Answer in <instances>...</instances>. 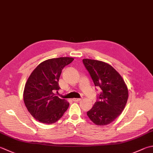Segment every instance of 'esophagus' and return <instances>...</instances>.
<instances>
[{
    "label": "esophagus",
    "mask_w": 153,
    "mask_h": 153,
    "mask_svg": "<svg viewBox=\"0 0 153 153\" xmlns=\"http://www.w3.org/2000/svg\"><path fill=\"white\" fill-rule=\"evenodd\" d=\"M82 99H80V98H74L73 99V101H75V102H79V101H82Z\"/></svg>",
    "instance_id": "esophagus-1"
}]
</instances>
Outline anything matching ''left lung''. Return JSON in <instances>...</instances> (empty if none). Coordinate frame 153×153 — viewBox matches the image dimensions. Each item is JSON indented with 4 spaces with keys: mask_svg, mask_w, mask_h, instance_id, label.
I'll return each instance as SVG.
<instances>
[{
    "mask_svg": "<svg viewBox=\"0 0 153 153\" xmlns=\"http://www.w3.org/2000/svg\"><path fill=\"white\" fill-rule=\"evenodd\" d=\"M83 64L95 86L101 89L96 102L87 115L95 125L102 126L109 124L121 114L126 105L127 85L121 75L107 63L83 59Z\"/></svg>",
    "mask_w": 153,
    "mask_h": 153,
    "instance_id": "obj_1",
    "label": "left lung"
}]
</instances>
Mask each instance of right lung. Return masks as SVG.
Instances as JSON below:
<instances>
[{
  "instance_id": "obj_1",
  "label": "right lung",
  "mask_w": 153,
  "mask_h": 153,
  "mask_svg": "<svg viewBox=\"0 0 153 153\" xmlns=\"http://www.w3.org/2000/svg\"><path fill=\"white\" fill-rule=\"evenodd\" d=\"M73 60L68 57L47 59L29 76L24 90V101L29 113L39 122L54 123L68 109L69 103L55 96L54 92L59 89L63 68Z\"/></svg>"
}]
</instances>
